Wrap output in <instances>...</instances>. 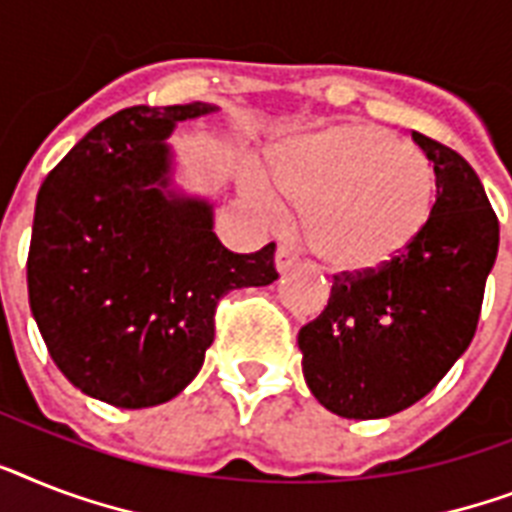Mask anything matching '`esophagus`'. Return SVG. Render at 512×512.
<instances>
[{"label": "esophagus", "instance_id": "esophagus-1", "mask_svg": "<svg viewBox=\"0 0 512 512\" xmlns=\"http://www.w3.org/2000/svg\"><path fill=\"white\" fill-rule=\"evenodd\" d=\"M297 265V255H294L289 247H278L276 249V270L278 273H289V270Z\"/></svg>", "mask_w": 512, "mask_h": 512}]
</instances>
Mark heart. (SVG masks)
Segmentation results:
<instances>
[{"instance_id":"heart-1","label":"heart","mask_w":512,"mask_h":512,"mask_svg":"<svg viewBox=\"0 0 512 512\" xmlns=\"http://www.w3.org/2000/svg\"><path fill=\"white\" fill-rule=\"evenodd\" d=\"M244 194L268 220L299 210L302 234L318 260L344 276L392 268L429 231L436 205L431 162L373 123H334L286 139L268 178L244 176Z\"/></svg>"}]
</instances>
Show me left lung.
I'll return each instance as SVG.
<instances>
[{
  "label": "left lung",
  "mask_w": 512,
  "mask_h": 512,
  "mask_svg": "<svg viewBox=\"0 0 512 512\" xmlns=\"http://www.w3.org/2000/svg\"><path fill=\"white\" fill-rule=\"evenodd\" d=\"M434 165L429 231L400 263L373 276H336L328 305L299 328L302 373L326 410L371 421L426 397L468 350L500 223L476 170L413 131Z\"/></svg>",
  "instance_id": "8db88e82"
}]
</instances>
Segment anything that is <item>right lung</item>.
I'll list each match as a JSON object with an SVG mask.
<instances>
[{
  "instance_id": "right-lung-1",
  "label": "right lung",
  "mask_w": 512,
  "mask_h": 512,
  "mask_svg": "<svg viewBox=\"0 0 512 512\" xmlns=\"http://www.w3.org/2000/svg\"><path fill=\"white\" fill-rule=\"evenodd\" d=\"M207 102L128 107L102 120L44 178L36 197L28 299L54 365L123 410L173 400L215 336V305L268 286L276 244L228 252L213 202L176 181L170 134Z\"/></svg>"
}]
</instances>
